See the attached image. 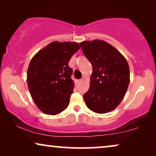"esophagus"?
Returning <instances> with one entry per match:
<instances>
[{
    "label": "esophagus",
    "mask_w": 156,
    "mask_h": 156,
    "mask_svg": "<svg viewBox=\"0 0 156 156\" xmlns=\"http://www.w3.org/2000/svg\"><path fill=\"white\" fill-rule=\"evenodd\" d=\"M83 80V79H79V80H76V83H80L81 82V81H82Z\"/></svg>",
    "instance_id": "esophagus-1"
}]
</instances>
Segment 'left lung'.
<instances>
[{"label": "left lung", "instance_id": "obj_1", "mask_svg": "<svg viewBox=\"0 0 156 156\" xmlns=\"http://www.w3.org/2000/svg\"><path fill=\"white\" fill-rule=\"evenodd\" d=\"M79 44L92 66L90 88L83 95L86 106L97 113L110 112L126 94L129 83L128 63L117 49L104 41Z\"/></svg>", "mask_w": 156, "mask_h": 156}]
</instances>
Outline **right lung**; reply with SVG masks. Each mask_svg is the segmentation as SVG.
I'll use <instances>...</instances> for the list:
<instances>
[{
	"mask_svg": "<svg viewBox=\"0 0 156 156\" xmlns=\"http://www.w3.org/2000/svg\"><path fill=\"white\" fill-rule=\"evenodd\" d=\"M79 48L76 42L54 41L30 62L28 87L34 103L45 114L57 115L69 106L74 88L69 62Z\"/></svg>",
	"mask_w": 156,
	"mask_h": 156,
	"instance_id": "right-lung-1",
	"label": "right lung"
}]
</instances>
